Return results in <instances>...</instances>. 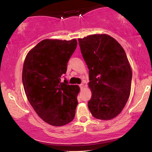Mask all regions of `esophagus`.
<instances>
[{"instance_id":"34e87169","label":"esophagus","mask_w":152,"mask_h":152,"mask_svg":"<svg viewBox=\"0 0 152 152\" xmlns=\"http://www.w3.org/2000/svg\"><path fill=\"white\" fill-rule=\"evenodd\" d=\"M79 86H80V89H83L84 87H85V85H84V84H83V83H81L80 85H79Z\"/></svg>"}]
</instances>
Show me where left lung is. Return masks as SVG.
Instances as JSON below:
<instances>
[{
	"instance_id": "8db88e82",
	"label": "left lung",
	"mask_w": 152,
	"mask_h": 152,
	"mask_svg": "<svg viewBox=\"0 0 152 152\" xmlns=\"http://www.w3.org/2000/svg\"><path fill=\"white\" fill-rule=\"evenodd\" d=\"M78 42L89 69L90 112L96 119H113L123 110L130 94L132 74L125 50L106 34L89 35Z\"/></svg>"
}]
</instances>
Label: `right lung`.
<instances>
[{"instance_id": "right-lung-1", "label": "right lung", "mask_w": 152, "mask_h": 152, "mask_svg": "<svg viewBox=\"0 0 152 152\" xmlns=\"http://www.w3.org/2000/svg\"><path fill=\"white\" fill-rule=\"evenodd\" d=\"M77 41L46 39L31 50L22 69V83L27 99L36 113L47 124L61 126L75 117L78 85L61 82Z\"/></svg>"}]
</instances>
